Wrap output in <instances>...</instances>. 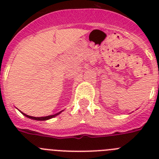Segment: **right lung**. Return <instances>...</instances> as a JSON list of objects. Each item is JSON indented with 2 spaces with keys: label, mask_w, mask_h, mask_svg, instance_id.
Instances as JSON below:
<instances>
[{
  "label": "right lung",
  "mask_w": 159,
  "mask_h": 159,
  "mask_svg": "<svg viewBox=\"0 0 159 159\" xmlns=\"http://www.w3.org/2000/svg\"><path fill=\"white\" fill-rule=\"evenodd\" d=\"M63 111H61L58 112V113L55 114V115H52V116H44V117H33V116H28V115H26V114L23 113V112H21L22 114H23L24 116H26L27 118H29V119H34V120H37V121H44V120H48V119H52V118H54L56 117V116H57L58 115H60L61 112H62Z\"/></svg>",
  "instance_id": "add662e5"
}]
</instances>
